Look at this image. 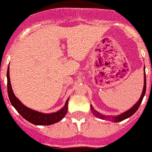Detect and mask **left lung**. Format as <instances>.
Returning a JSON list of instances; mask_svg holds the SVG:
<instances>
[{
  "label": "left lung",
  "instance_id": "obj_1",
  "mask_svg": "<svg viewBox=\"0 0 152 152\" xmlns=\"http://www.w3.org/2000/svg\"><path fill=\"white\" fill-rule=\"evenodd\" d=\"M144 87H143V91H142V94H141V96H140V99L138 100L136 104H134L132 108H130L129 110L126 111L125 112H123L122 114L118 115H103L102 113H100L97 111H96L94 108H93V106L91 104V112L93 113L96 117L97 118H99L101 119H103V120H110L113 123H118V122H121V121L124 120L126 119H128L130 116H132L135 113V112L137 111V109L140 107V104H141V102H142L143 98L144 97V94H145V92H146V75H145V70H144Z\"/></svg>",
  "mask_w": 152,
  "mask_h": 152
}]
</instances>
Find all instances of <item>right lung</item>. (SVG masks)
I'll use <instances>...</instances> for the list:
<instances>
[{
  "instance_id": "right-lung-1",
  "label": "right lung",
  "mask_w": 152,
  "mask_h": 152,
  "mask_svg": "<svg viewBox=\"0 0 152 152\" xmlns=\"http://www.w3.org/2000/svg\"><path fill=\"white\" fill-rule=\"evenodd\" d=\"M7 80H8V94L11 104L15 108L16 111L29 123L38 126L52 125L54 123L61 121L67 113L69 99H67L63 108L52 113H43V112L33 110L24 105L18 99V97H15L14 92L12 91V84L10 81L9 66H8V72H7Z\"/></svg>"
}]
</instances>
